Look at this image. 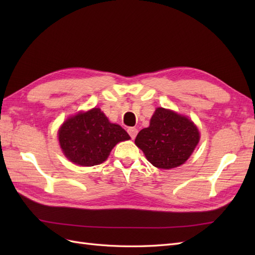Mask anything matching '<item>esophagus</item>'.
I'll list each match as a JSON object with an SVG mask.
<instances>
[{
	"label": "esophagus",
	"mask_w": 255,
	"mask_h": 255,
	"mask_svg": "<svg viewBox=\"0 0 255 255\" xmlns=\"http://www.w3.org/2000/svg\"><path fill=\"white\" fill-rule=\"evenodd\" d=\"M128 133L130 136V138H132V139H135V137H136V135L138 133V130L135 128H128Z\"/></svg>",
	"instance_id": "34e87169"
}]
</instances>
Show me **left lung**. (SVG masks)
I'll list each match as a JSON object with an SVG mask.
<instances>
[{
	"mask_svg": "<svg viewBox=\"0 0 255 255\" xmlns=\"http://www.w3.org/2000/svg\"><path fill=\"white\" fill-rule=\"evenodd\" d=\"M199 140L198 128L190 119L158 107L152 116L150 126L138 133L135 144L153 166L171 169L189 158Z\"/></svg>",
	"mask_w": 255,
	"mask_h": 255,
	"instance_id": "obj_1",
	"label": "left lung"
}]
</instances>
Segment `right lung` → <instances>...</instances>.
<instances>
[{
	"label": "right lung",
	"mask_w": 255,
	"mask_h": 255,
	"mask_svg": "<svg viewBox=\"0 0 255 255\" xmlns=\"http://www.w3.org/2000/svg\"><path fill=\"white\" fill-rule=\"evenodd\" d=\"M129 138L125 129L111 123L97 107L68 118L58 130L61 151L80 166L102 164L116 144Z\"/></svg>",
	"instance_id": "right-lung-1"
}]
</instances>
